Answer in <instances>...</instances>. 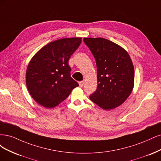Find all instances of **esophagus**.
<instances>
[{
  "label": "esophagus",
  "instance_id": "esophagus-1",
  "mask_svg": "<svg viewBox=\"0 0 161 161\" xmlns=\"http://www.w3.org/2000/svg\"><path fill=\"white\" fill-rule=\"evenodd\" d=\"M84 81H80L79 82V85H80V87H83V86H84Z\"/></svg>",
  "mask_w": 161,
  "mask_h": 161
}]
</instances>
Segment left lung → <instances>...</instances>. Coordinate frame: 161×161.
I'll use <instances>...</instances> for the list:
<instances>
[{"label": "left lung", "instance_id": "8db88e82", "mask_svg": "<svg viewBox=\"0 0 161 161\" xmlns=\"http://www.w3.org/2000/svg\"><path fill=\"white\" fill-rule=\"evenodd\" d=\"M96 59L97 87L90 100L103 110H112L126 101L134 87V69L127 51L102 37L84 38Z\"/></svg>", "mask_w": 161, "mask_h": 161}]
</instances>
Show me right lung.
I'll return each mask as SVG.
<instances>
[{
  "label": "right lung",
  "instance_id": "add662e5",
  "mask_svg": "<svg viewBox=\"0 0 161 161\" xmlns=\"http://www.w3.org/2000/svg\"><path fill=\"white\" fill-rule=\"evenodd\" d=\"M81 38H64L45 45L30 61L26 84L31 96L46 108L65 100L78 83L71 77L68 61L79 47Z\"/></svg>",
  "mask_w": 161,
  "mask_h": 161
}]
</instances>
